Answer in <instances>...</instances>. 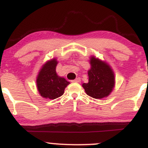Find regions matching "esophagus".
Returning <instances> with one entry per match:
<instances>
[{
	"label": "esophagus",
	"instance_id": "obj_1",
	"mask_svg": "<svg viewBox=\"0 0 148 148\" xmlns=\"http://www.w3.org/2000/svg\"><path fill=\"white\" fill-rule=\"evenodd\" d=\"M72 82H77V83H79V82H81V79L79 78H79H77V79H75L74 80H72Z\"/></svg>",
	"mask_w": 148,
	"mask_h": 148
}]
</instances>
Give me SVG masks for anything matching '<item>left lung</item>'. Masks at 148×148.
Listing matches in <instances>:
<instances>
[{
    "instance_id": "8db88e82",
    "label": "left lung",
    "mask_w": 148,
    "mask_h": 148,
    "mask_svg": "<svg viewBox=\"0 0 148 148\" xmlns=\"http://www.w3.org/2000/svg\"><path fill=\"white\" fill-rule=\"evenodd\" d=\"M88 70L89 82L82 84L86 95L95 99H102L111 94L115 85V77L112 69L106 62L92 56Z\"/></svg>"
}]
</instances>
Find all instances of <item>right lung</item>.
<instances>
[{"instance_id":"right-lung-1","label":"right lung","mask_w":148,"mask_h":148,"mask_svg":"<svg viewBox=\"0 0 148 148\" xmlns=\"http://www.w3.org/2000/svg\"><path fill=\"white\" fill-rule=\"evenodd\" d=\"M57 64L56 58L47 61L40 69L37 75V89L40 95L46 99H54L63 95L65 88L70 84L64 77L56 74Z\"/></svg>"}]
</instances>
